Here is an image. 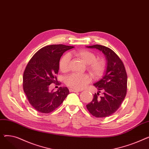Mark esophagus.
Masks as SVG:
<instances>
[{
    "label": "esophagus",
    "instance_id": "esophagus-1",
    "mask_svg": "<svg viewBox=\"0 0 149 149\" xmlns=\"http://www.w3.org/2000/svg\"><path fill=\"white\" fill-rule=\"evenodd\" d=\"M70 92H80V91L79 90H76V89H69Z\"/></svg>",
    "mask_w": 149,
    "mask_h": 149
}]
</instances>
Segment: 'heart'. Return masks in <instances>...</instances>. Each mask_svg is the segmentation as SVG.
<instances>
[{"instance_id":"obj_1","label":"heart","mask_w":149,"mask_h":149,"mask_svg":"<svg viewBox=\"0 0 149 149\" xmlns=\"http://www.w3.org/2000/svg\"><path fill=\"white\" fill-rule=\"evenodd\" d=\"M70 54L88 65V70L93 78L98 79L103 74L106 68V62L102 58L96 59L94 53L86 49H81L72 52ZM69 55L66 54L61 57L59 63V67L61 72L69 71ZM89 81L90 77L86 74H72L66 77L65 83L70 88L79 90L83 88Z\"/></svg>"}]
</instances>
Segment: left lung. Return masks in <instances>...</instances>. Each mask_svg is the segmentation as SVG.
Wrapping results in <instances>:
<instances>
[{
	"label": "left lung",
	"mask_w": 149,
	"mask_h": 149,
	"mask_svg": "<svg viewBox=\"0 0 149 149\" xmlns=\"http://www.w3.org/2000/svg\"><path fill=\"white\" fill-rule=\"evenodd\" d=\"M102 52L106 60L103 77L93 83L98 92L92 101L86 105L89 112L97 118H104L116 111L126 95L127 77L123 63L119 57L107 47L95 45L86 46ZM102 92L99 97V93Z\"/></svg>",
	"instance_id": "left-lung-1"
}]
</instances>
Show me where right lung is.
I'll use <instances>...</instances> for the list:
<instances>
[{
  "mask_svg": "<svg viewBox=\"0 0 149 149\" xmlns=\"http://www.w3.org/2000/svg\"><path fill=\"white\" fill-rule=\"evenodd\" d=\"M74 48L64 45L46 46L38 50L28 62L23 76V90L29 103L38 112H52L69 93L66 87H60L54 92V89L49 90V86L57 82L56 75L62 55Z\"/></svg>",
  "mask_w": 149,
  "mask_h": 149,
  "instance_id": "obj_1",
  "label": "right lung"
}]
</instances>
